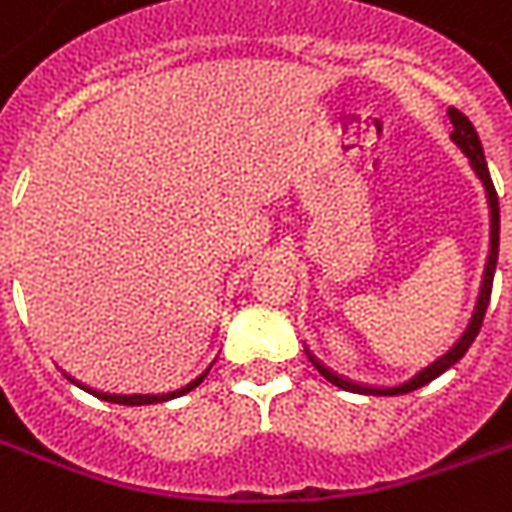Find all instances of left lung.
<instances>
[{"label": "left lung", "instance_id": "obj_1", "mask_svg": "<svg viewBox=\"0 0 512 512\" xmlns=\"http://www.w3.org/2000/svg\"><path fill=\"white\" fill-rule=\"evenodd\" d=\"M447 115H450L452 123V134L450 139L455 145L461 147V153L469 158V164H472L474 175L483 180V189H485V200H488V213H491V249H488V260H485V271H483V285H480V296H477V304H474L472 318H469V326L463 329V334L452 343V348L447 354H441L436 362H430L428 367H422L417 376H411L408 381L397 386H367V384H356L351 378L337 376L334 370L318 362L315 356L310 354V348H307V356H310V362L318 367V373H321L326 381H332L334 386H340L345 392H359V395H406V392H414L419 386L430 384L433 378L441 376L444 370H450L458 359H463V354L469 351V345L474 343V337L480 332V326H483L485 310H488V301H491V288H494V271H496V257H499V197H496L494 189V180H491V172H488V164H485L483 156V145H480V136L474 131V126L469 123V117L458 112V109H447Z\"/></svg>", "mask_w": 512, "mask_h": 512}]
</instances>
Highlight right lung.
<instances>
[{"label":"right lung","mask_w":512,"mask_h":512,"mask_svg":"<svg viewBox=\"0 0 512 512\" xmlns=\"http://www.w3.org/2000/svg\"><path fill=\"white\" fill-rule=\"evenodd\" d=\"M211 370V367H208ZM208 370L202 373V376H197L194 381H189L186 386H180V389H175V392H164V395H109V392H98V389H87V386H82V389H87L90 395L101 397V400H109V403H120V406H150V403H164V400H172V397H180L186 395V392H191L194 386L202 384V378L208 376Z\"/></svg>","instance_id":"1"}]
</instances>
